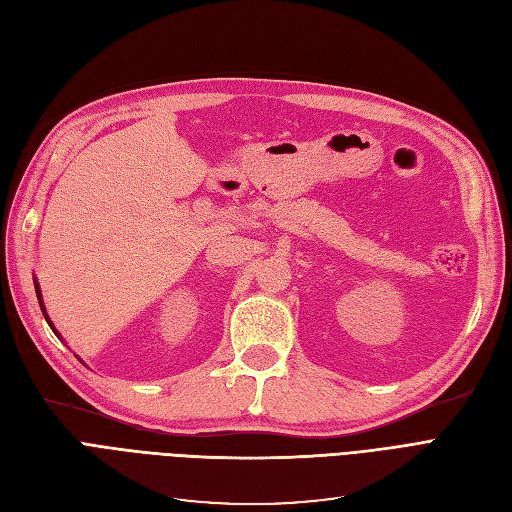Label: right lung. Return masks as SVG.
Returning <instances> with one entry per match:
<instances>
[{"instance_id":"1","label":"right lung","mask_w":512,"mask_h":512,"mask_svg":"<svg viewBox=\"0 0 512 512\" xmlns=\"http://www.w3.org/2000/svg\"><path fill=\"white\" fill-rule=\"evenodd\" d=\"M36 294H38V301H40V307H42V314H44V318H46V322H49V327L53 329V324H51V320H49V316H46V309H44V305H42V294H40V288H38V284H36ZM55 331V329H53ZM55 335H57V331H55Z\"/></svg>"}]
</instances>
